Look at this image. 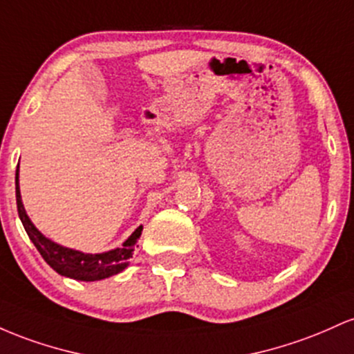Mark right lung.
Masks as SVG:
<instances>
[{"label":"right lung","instance_id":"right-lung-1","mask_svg":"<svg viewBox=\"0 0 354 354\" xmlns=\"http://www.w3.org/2000/svg\"><path fill=\"white\" fill-rule=\"evenodd\" d=\"M19 167V165H18ZM18 167H17V207L18 216L23 222L28 237L41 254L43 259L51 269H55L58 274L65 277H71L77 281H100L105 277L115 276V274L122 272L129 266V259L132 257L137 245L138 237L142 234V225H138L133 230L132 236L127 239L122 248L112 249L109 252L102 254H85L75 249L63 248V245L57 244V242L50 241L48 237L43 236L39 230L35 227L33 222L28 217L25 207L21 202V194H19V182H18Z\"/></svg>","mask_w":354,"mask_h":354}]
</instances>
